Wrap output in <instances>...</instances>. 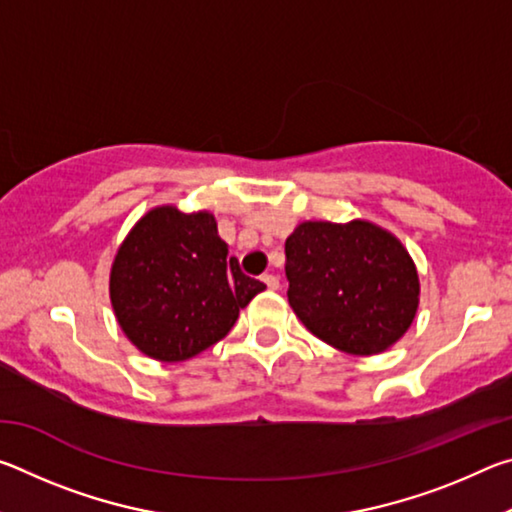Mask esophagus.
I'll use <instances>...</instances> for the list:
<instances>
[{
	"label": "esophagus",
	"mask_w": 512,
	"mask_h": 512,
	"mask_svg": "<svg viewBox=\"0 0 512 512\" xmlns=\"http://www.w3.org/2000/svg\"><path fill=\"white\" fill-rule=\"evenodd\" d=\"M262 282L266 284L268 289L271 291H275V289H280V277L277 275H271V273H266V275H262Z\"/></svg>",
	"instance_id": "esophagus-1"
}]
</instances>
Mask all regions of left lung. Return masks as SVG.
I'll use <instances>...</instances> for the list:
<instances>
[{
    "label": "left lung",
    "instance_id": "left-lung-1",
    "mask_svg": "<svg viewBox=\"0 0 512 512\" xmlns=\"http://www.w3.org/2000/svg\"><path fill=\"white\" fill-rule=\"evenodd\" d=\"M289 305L332 348L368 357L391 348L418 311L413 259L368 221L300 223L284 244Z\"/></svg>",
    "mask_w": 512,
    "mask_h": 512
}]
</instances>
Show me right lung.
Instances as JSON below:
<instances>
[{"instance_id": "right-lung-1", "label": "right lung", "mask_w": 512, "mask_h": 512, "mask_svg": "<svg viewBox=\"0 0 512 512\" xmlns=\"http://www.w3.org/2000/svg\"><path fill=\"white\" fill-rule=\"evenodd\" d=\"M266 284L241 273L210 212L144 214L110 271L117 323L146 357L176 363L221 341Z\"/></svg>"}]
</instances>
